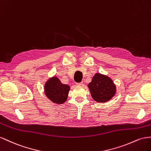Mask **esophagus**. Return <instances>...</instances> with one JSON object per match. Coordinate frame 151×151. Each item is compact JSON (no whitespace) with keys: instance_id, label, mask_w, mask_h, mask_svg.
<instances>
[{"instance_id":"esophagus-1","label":"esophagus","mask_w":151,"mask_h":151,"mask_svg":"<svg viewBox=\"0 0 151 151\" xmlns=\"http://www.w3.org/2000/svg\"><path fill=\"white\" fill-rule=\"evenodd\" d=\"M76 85L77 86H82L83 85V83L80 82V83H76Z\"/></svg>"}]
</instances>
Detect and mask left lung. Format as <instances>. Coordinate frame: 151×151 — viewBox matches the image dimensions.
Wrapping results in <instances>:
<instances>
[{
    "label": "left lung",
    "instance_id": "8db88e82",
    "mask_svg": "<svg viewBox=\"0 0 151 151\" xmlns=\"http://www.w3.org/2000/svg\"><path fill=\"white\" fill-rule=\"evenodd\" d=\"M92 97L99 102H105L110 100L116 92V87L109 77L101 74L95 75L88 84Z\"/></svg>",
    "mask_w": 151,
    "mask_h": 151
}]
</instances>
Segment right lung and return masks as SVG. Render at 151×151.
<instances>
[{
	"mask_svg": "<svg viewBox=\"0 0 151 151\" xmlns=\"http://www.w3.org/2000/svg\"><path fill=\"white\" fill-rule=\"evenodd\" d=\"M69 90L70 87L61 83L56 77L50 79L45 85L47 97L57 104H62L66 101Z\"/></svg>",
	"mask_w": 151,
	"mask_h": 151,
	"instance_id": "add662e5",
	"label": "right lung"
}]
</instances>
